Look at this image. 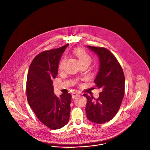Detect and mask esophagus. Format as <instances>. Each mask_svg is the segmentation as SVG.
Instances as JSON below:
<instances>
[{"label": "esophagus", "mask_w": 150, "mask_h": 150, "mask_svg": "<svg viewBox=\"0 0 150 150\" xmlns=\"http://www.w3.org/2000/svg\"><path fill=\"white\" fill-rule=\"evenodd\" d=\"M79 94H80V93H79V92H76V91L74 92V93H72V97L73 98H75L76 97H78V96H79Z\"/></svg>", "instance_id": "34e87169"}]
</instances>
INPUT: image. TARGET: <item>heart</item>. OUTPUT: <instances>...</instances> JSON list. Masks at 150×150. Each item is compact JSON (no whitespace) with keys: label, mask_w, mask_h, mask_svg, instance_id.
Returning <instances> with one entry per match:
<instances>
[{"label":"heart","mask_w":150,"mask_h":150,"mask_svg":"<svg viewBox=\"0 0 150 150\" xmlns=\"http://www.w3.org/2000/svg\"><path fill=\"white\" fill-rule=\"evenodd\" d=\"M74 54L78 58L79 62H81L83 61H89L90 62H91V57L82 48L77 47L74 50ZM65 59H66V57H64L63 58L61 59V60H60L59 64V68L60 70H61L63 68V65Z\"/></svg>","instance_id":"heart-1"}]
</instances>
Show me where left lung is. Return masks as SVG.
Segmentation results:
<instances>
[{"label":"left lung","mask_w":150,"mask_h":150,"mask_svg":"<svg viewBox=\"0 0 150 150\" xmlns=\"http://www.w3.org/2000/svg\"><path fill=\"white\" fill-rule=\"evenodd\" d=\"M100 59V69L94 83L101 91L97 99L83 94L88 99L85 108L87 118L96 123L112 120L120 108L125 94V76L122 67L107 49L88 46Z\"/></svg>","instance_id":"8db88e82"}]
</instances>
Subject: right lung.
Wrapping results in <instances>:
<instances>
[{
    "label": "right lung",
    "instance_id": "obj_1",
    "mask_svg": "<svg viewBox=\"0 0 150 150\" xmlns=\"http://www.w3.org/2000/svg\"><path fill=\"white\" fill-rule=\"evenodd\" d=\"M68 45L38 54L27 75L26 92L30 106L38 120L53 130L64 126L69 119L71 95L62 93L58 97L54 94L53 86L60 58Z\"/></svg>",
    "mask_w": 150,
    "mask_h": 150
}]
</instances>
